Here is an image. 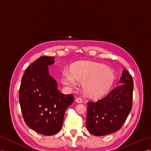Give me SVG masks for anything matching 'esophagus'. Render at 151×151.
I'll list each match as a JSON object with an SVG mask.
<instances>
[{
    "mask_svg": "<svg viewBox=\"0 0 151 151\" xmlns=\"http://www.w3.org/2000/svg\"><path fill=\"white\" fill-rule=\"evenodd\" d=\"M76 103H82L83 100H82V98H78L76 99Z\"/></svg>",
    "mask_w": 151,
    "mask_h": 151,
    "instance_id": "1",
    "label": "esophagus"
}]
</instances>
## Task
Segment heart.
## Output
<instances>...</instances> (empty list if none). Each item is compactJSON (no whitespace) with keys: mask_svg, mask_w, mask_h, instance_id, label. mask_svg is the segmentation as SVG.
<instances>
[{"mask_svg":"<svg viewBox=\"0 0 151 151\" xmlns=\"http://www.w3.org/2000/svg\"><path fill=\"white\" fill-rule=\"evenodd\" d=\"M115 76L113 71L105 65L90 61L73 64L69 73H64L62 82L69 87L76 86V82L82 83L83 90L93 98L106 95L112 87Z\"/></svg>","mask_w":151,"mask_h":151,"instance_id":"b5f03b06","label":"heart"}]
</instances>
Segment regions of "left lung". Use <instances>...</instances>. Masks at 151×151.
Masks as SVG:
<instances>
[{
  "label": "left lung",
  "instance_id": "obj_1",
  "mask_svg": "<svg viewBox=\"0 0 151 151\" xmlns=\"http://www.w3.org/2000/svg\"><path fill=\"white\" fill-rule=\"evenodd\" d=\"M121 86L98 101L87 103L86 127L95 136H104L121 128L132 109L133 80L124 69Z\"/></svg>",
  "mask_w": 151,
  "mask_h": 151
}]
</instances>
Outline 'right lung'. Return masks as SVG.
<instances>
[{
    "label": "right lung",
    "instance_id": "right-lung-1",
    "mask_svg": "<svg viewBox=\"0 0 151 151\" xmlns=\"http://www.w3.org/2000/svg\"><path fill=\"white\" fill-rule=\"evenodd\" d=\"M53 57L41 56L26 69L19 90L22 113L30 128L44 135H53L61 129L65 110L74 101L72 94L57 89L56 81L50 76L48 65Z\"/></svg>",
    "mask_w": 151,
    "mask_h": 151
}]
</instances>
